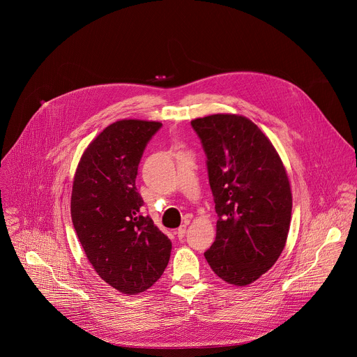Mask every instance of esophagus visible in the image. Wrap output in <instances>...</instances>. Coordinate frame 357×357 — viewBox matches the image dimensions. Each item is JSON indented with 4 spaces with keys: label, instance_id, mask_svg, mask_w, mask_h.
Returning a JSON list of instances; mask_svg holds the SVG:
<instances>
[{
    "label": "esophagus",
    "instance_id": "obj_1",
    "mask_svg": "<svg viewBox=\"0 0 357 357\" xmlns=\"http://www.w3.org/2000/svg\"><path fill=\"white\" fill-rule=\"evenodd\" d=\"M185 233H186V225H181V226L178 227V230H176V236H178V238H183Z\"/></svg>",
    "mask_w": 357,
    "mask_h": 357
}]
</instances>
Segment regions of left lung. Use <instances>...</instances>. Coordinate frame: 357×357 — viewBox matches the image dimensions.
I'll list each match as a JSON object with an SVG mask.
<instances>
[{"label": "left lung", "instance_id": "obj_1", "mask_svg": "<svg viewBox=\"0 0 357 357\" xmlns=\"http://www.w3.org/2000/svg\"><path fill=\"white\" fill-rule=\"evenodd\" d=\"M206 154L216 240L205 259L218 277L238 287L267 273L284 250L292 211L289 181L263 131L243 116L196 119Z\"/></svg>", "mask_w": 357, "mask_h": 357}]
</instances>
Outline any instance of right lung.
I'll list each match as a JSON object with an SVG mask.
<instances>
[{"mask_svg": "<svg viewBox=\"0 0 357 357\" xmlns=\"http://www.w3.org/2000/svg\"><path fill=\"white\" fill-rule=\"evenodd\" d=\"M162 127L121 120L101 131L76 169L70 213L79 241L96 273L134 295L165 271L172 243L142 212L135 179L144 149Z\"/></svg>", "mask_w": 357, "mask_h": 357, "instance_id": "right-lung-1", "label": "right lung"}]
</instances>
